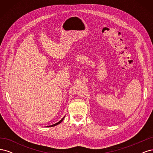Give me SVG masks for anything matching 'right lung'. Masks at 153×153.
<instances>
[{"mask_svg": "<svg viewBox=\"0 0 153 153\" xmlns=\"http://www.w3.org/2000/svg\"><path fill=\"white\" fill-rule=\"evenodd\" d=\"M64 117H64L61 120V121H59L58 123H55V124H52V125H51V126H47V127H52V126H56V125H57V124H60V123H61L62 121H63V119H64Z\"/></svg>", "mask_w": 153, "mask_h": 153, "instance_id": "obj_1", "label": "right lung"}]
</instances>
